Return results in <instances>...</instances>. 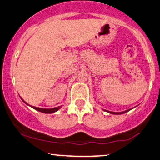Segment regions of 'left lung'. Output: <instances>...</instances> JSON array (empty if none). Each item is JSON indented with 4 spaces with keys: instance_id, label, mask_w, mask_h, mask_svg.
<instances>
[{
    "instance_id": "left-lung-1",
    "label": "left lung",
    "mask_w": 160,
    "mask_h": 160,
    "mask_svg": "<svg viewBox=\"0 0 160 160\" xmlns=\"http://www.w3.org/2000/svg\"><path fill=\"white\" fill-rule=\"evenodd\" d=\"M105 111H107V112L110 113V114H124V113L128 112V111H130V110H127V111H122V112H113V111H106V110H104Z\"/></svg>"
}]
</instances>
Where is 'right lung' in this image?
<instances>
[{"label":"right lung","mask_w":160,"mask_h":160,"mask_svg":"<svg viewBox=\"0 0 160 160\" xmlns=\"http://www.w3.org/2000/svg\"><path fill=\"white\" fill-rule=\"evenodd\" d=\"M22 100H23V99H22ZM23 101L25 103V104H28L27 103H26L23 100ZM28 105H29V104H28ZM32 108H33V109H35V110H37V111H39V112L45 113V114H52V113H54V112H56V111H57L58 110H59V108H61V106H59V107H57V108H41L34 107V106H32Z\"/></svg>","instance_id":"1"}]
</instances>
